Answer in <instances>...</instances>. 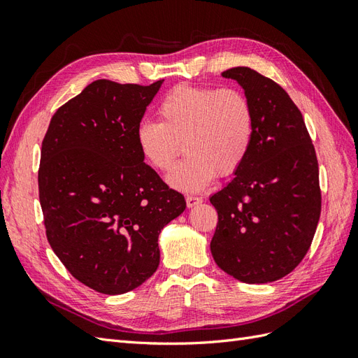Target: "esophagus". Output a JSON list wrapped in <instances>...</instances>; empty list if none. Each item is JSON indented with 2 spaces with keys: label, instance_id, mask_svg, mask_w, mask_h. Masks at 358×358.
<instances>
[{
  "label": "esophagus",
  "instance_id": "1",
  "mask_svg": "<svg viewBox=\"0 0 358 358\" xmlns=\"http://www.w3.org/2000/svg\"><path fill=\"white\" fill-rule=\"evenodd\" d=\"M203 201L201 197H196V196H188L187 197V206L188 208H194V206H197Z\"/></svg>",
  "mask_w": 358,
  "mask_h": 358
}]
</instances>
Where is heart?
<instances>
[{
    "label": "heart",
    "mask_w": 358,
    "mask_h": 358,
    "mask_svg": "<svg viewBox=\"0 0 358 358\" xmlns=\"http://www.w3.org/2000/svg\"><path fill=\"white\" fill-rule=\"evenodd\" d=\"M159 122L143 121L136 129L138 152L158 171H170L183 150L187 157L169 183L199 192L216 175L230 176L251 150L255 117L248 96L231 88L179 85L158 106Z\"/></svg>",
    "instance_id": "heart-1"
}]
</instances>
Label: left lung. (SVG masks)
I'll return each mask as SVG.
<instances>
[{
	"label": "left lung",
	"mask_w": 358,
	"mask_h": 358,
	"mask_svg": "<svg viewBox=\"0 0 358 358\" xmlns=\"http://www.w3.org/2000/svg\"><path fill=\"white\" fill-rule=\"evenodd\" d=\"M239 83L254 109L251 150L210 203L218 225L215 263L246 284L284 278L305 258L321 213L315 148L284 88L248 67L222 73Z\"/></svg>",
	"instance_id": "left-lung-1"
}]
</instances>
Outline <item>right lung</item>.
Here are the masks:
<instances>
[{"label": "right lung", "instance_id": "obj_1", "mask_svg": "<svg viewBox=\"0 0 358 358\" xmlns=\"http://www.w3.org/2000/svg\"><path fill=\"white\" fill-rule=\"evenodd\" d=\"M162 82L90 83L52 116L41 143L38 196L48 241L79 282L103 294H124L155 273L158 236L187 208L136 143Z\"/></svg>", "mask_w": 358, "mask_h": 358}]
</instances>
